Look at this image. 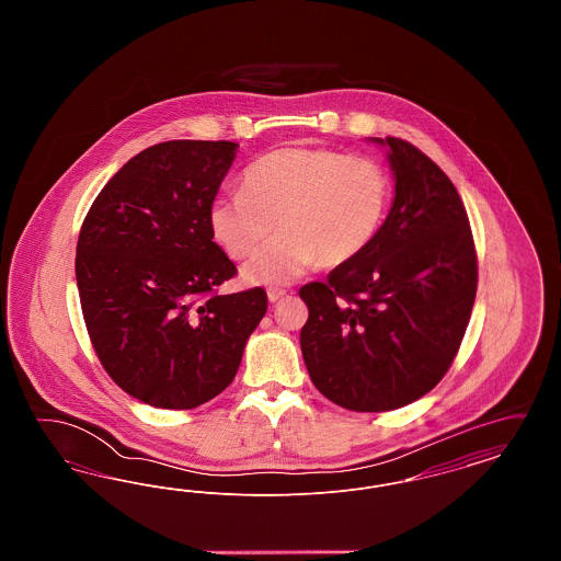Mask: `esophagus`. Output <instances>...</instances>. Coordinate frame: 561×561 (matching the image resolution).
Listing matches in <instances>:
<instances>
[{
    "label": "esophagus",
    "mask_w": 561,
    "mask_h": 561,
    "mask_svg": "<svg viewBox=\"0 0 561 561\" xmlns=\"http://www.w3.org/2000/svg\"><path fill=\"white\" fill-rule=\"evenodd\" d=\"M267 296L271 302H277L279 298H284V296H286V290H282V288H268Z\"/></svg>",
    "instance_id": "esophagus-1"
}]
</instances>
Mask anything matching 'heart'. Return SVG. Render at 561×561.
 I'll return each instance as SVG.
<instances>
[{"instance_id":"obj_1","label":"heart","mask_w":561,"mask_h":561,"mask_svg":"<svg viewBox=\"0 0 561 561\" xmlns=\"http://www.w3.org/2000/svg\"><path fill=\"white\" fill-rule=\"evenodd\" d=\"M393 183L374 158L328 147H282L250 163L243 191L214 197L210 233L241 261L279 233L243 268L250 284L279 286L309 268L341 267L378 238L391 208Z\"/></svg>"}]
</instances>
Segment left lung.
Wrapping results in <instances>:
<instances>
[{"label": "left lung", "mask_w": 561, "mask_h": 561, "mask_svg": "<svg viewBox=\"0 0 561 561\" xmlns=\"http://www.w3.org/2000/svg\"><path fill=\"white\" fill-rule=\"evenodd\" d=\"M396 199L373 245L298 294L300 348L313 385L353 412L423 398L450 370L478 293V252L462 199L412 142L387 136Z\"/></svg>", "instance_id": "left-lung-1"}]
</instances>
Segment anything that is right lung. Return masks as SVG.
Here are the masks:
<instances>
[{"label": "right lung", "instance_id": "add662e5", "mask_svg": "<svg viewBox=\"0 0 561 561\" xmlns=\"http://www.w3.org/2000/svg\"><path fill=\"white\" fill-rule=\"evenodd\" d=\"M229 140H168L113 174L81 222L76 277L90 343L113 382L163 410L222 393L267 293L218 294L238 275L208 213L236 160Z\"/></svg>", "mask_w": 561, "mask_h": 561}]
</instances>
